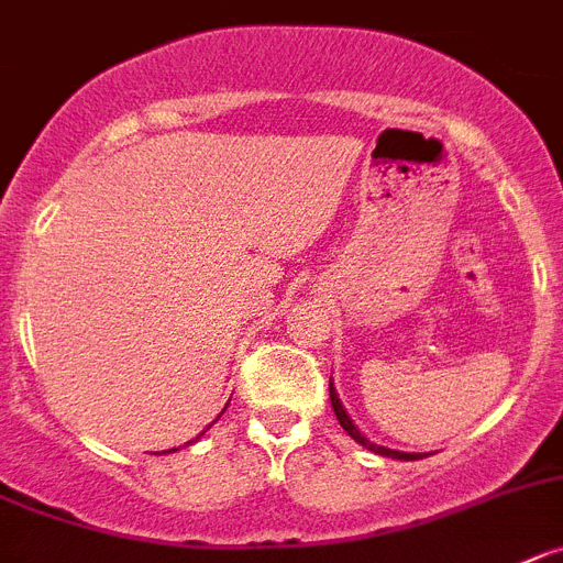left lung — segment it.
Here are the masks:
<instances>
[{
  "instance_id": "1",
  "label": "left lung",
  "mask_w": 563,
  "mask_h": 563,
  "mask_svg": "<svg viewBox=\"0 0 563 563\" xmlns=\"http://www.w3.org/2000/svg\"><path fill=\"white\" fill-rule=\"evenodd\" d=\"M329 399H332V410H334V416H338L340 427H343V430L349 432V435H352L354 441L363 443L365 450L376 452V455H383V457H394V461H419V457H421L419 452H399V450H388V446H379V443H371L368 438H365L363 432H360V427L354 424L352 416H349V412H345V407H343V401H340L338 390H334V383H332V379H329Z\"/></svg>"
}]
</instances>
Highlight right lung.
Here are the masks:
<instances>
[{
    "instance_id": "right-lung-1",
    "label": "right lung",
    "mask_w": 563,
    "mask_h": 563,
    "mask_svg": "<svg viewBox=\"0 0 563 563\" xmlns=\"http://www.w3.org/2000/svg\"><path fill=\"white\" fill-rule=\"evenodd\" d=\"M209 427H211V424H209ZM209 427H206V430H209ZM206 430H203V432H206ZM203 432H200V435H203ZM195 441H198V438H195ZM189 443H192V441H189ZM167 452H175V450H167Z\"/></svg>"
}]
</instances>
